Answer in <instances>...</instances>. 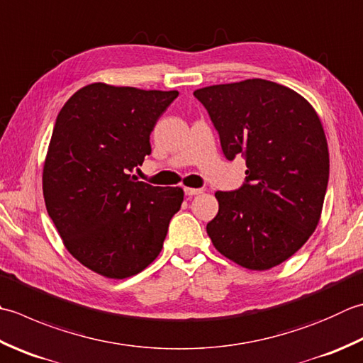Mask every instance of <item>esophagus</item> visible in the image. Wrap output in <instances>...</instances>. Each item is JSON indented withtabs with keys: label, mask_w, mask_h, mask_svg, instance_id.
Segmentation results:
<instances>
[{
	"label": "esophagus",
	"mask_w": 363,
	"mask_h": 363,
	"mask_svg": "<svg viewBox=\"0 0 363 363\" xmlns=\"http://www.w3.org/2000/svg\"><path fill=\"white\" fill-rule=\"evenodd\" d=\"M184 194L187 196H195V195H200L203 194L201 189H194V187H184Z\"/></svg>",
	"instance_id": "esophagus-1"
}]
</instances>
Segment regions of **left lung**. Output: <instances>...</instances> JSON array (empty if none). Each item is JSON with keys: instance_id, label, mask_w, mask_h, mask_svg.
Returning a JSON list of instances; mask_svg holds the SVG:
<instances>
[{"instance_id": "obj_1", "label": "left lung", "mask_w": 363, "mask_h": 363, "mask_svg": "<svg viewBox=\"0 0 363 363\" xmlns=\"http://www.w3.org/2000/svg\"><path fill=\"white\" fill-rule=\"evenodd\" d=\"M220 135L225 157H245L247 182L217 191L206 226L225 258L267 271L293 257L319 223L329 181V147L307 99L283 84L250 80L194 91Z\"/></svg>"}]
</instances>
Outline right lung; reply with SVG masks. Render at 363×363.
I'll return each mask as SVG.
<instances>
[{
  "instance_id": "right-lung-1",
  "label": "right lung",
  "mask_w": 363,
  "mask_h": 363,
  "mask_svg": "<svg viewBox=\"0 0 363 363\" xmlns=\"http://www.w3.org/2000/svg\"><path fill=\"white\" fill-rule=\"evenodd\" d=\"M177 91L91 83L64 104L50 138L42 190L72 257L106 279L137 275L159 257L181 187H154L132 169Z\"/></svg>"
}]
</instances>
